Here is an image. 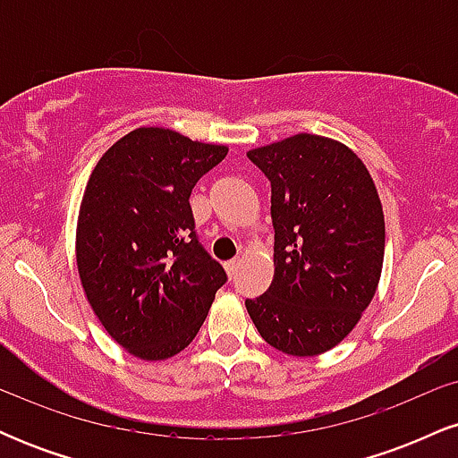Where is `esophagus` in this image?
Here are the masks:
<instances>
[{
    "mask_svg": "<svg viewBox=\"0 0 458 458\" xmlns=\"http://www.w3.org/2000/svg\"><path fill=\"white\" fill-rule=\"evenodd\" d=\"M224 267H225V273H228V276L233 277L234 273L239 271V267H241V260H239V259H233V260H228V262H225Z\"/></svg>",
    "mask_w": 458,
    "mask_h": 458,
    "instance_id": "34e87169",
    "label": "esophagus"
}]
</instances>
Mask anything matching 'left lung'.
Instances as JSON below:
<instances>
[{
  "instance_id": "1",
  "label": "left lung",
  "mask_w": 458,
  "mask_h": 458,
  "mask_svg": "<svg viewBox=\"0 0 458 458\" xmlns=\"http://www.w3.org/2000/svg\"><path fill=\"white\" fill-rule=\"evenodd\" d=\"M271 182L273 282L245 308L267 344L314 357L343 343L372 301L386 222L370 172L349 146L299 133L247 152Z\"/></svg>"
}]
</instances>
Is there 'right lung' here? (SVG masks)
<instances>
[{
  "label": "right lung",
  "mask_w": 458,
  "mask_h": 458,
  "mask_svg": "<svg viewBox=\"0 0 458 458\" xmlns=\"http://www.w3.org/2000/svg\"><path fill=\"white\" fill-rule=\"evenodd\" d=\"M225 155V146L141 127L92 170L77 219L79 277L105 331L140 360L181 353L228 280L199 245L189 207Z\"/></svg>",
  "instance_id": "obj_1"
}]
</instances>
